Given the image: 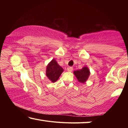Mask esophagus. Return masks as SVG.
<instances>
[{
  "mask_svg": "<svg viewBox=\"0 0 128 128\" xmlns=\"http://www.w3.org/2000/svg\"><path fill=\"white\" fill-rule=\"evenodd\" d=\"M73 67H71V66L67 68V70H68V72H72V71L73 70Z\"/></svg>",
  "mask_w": 128,
  "mask_h": 128,
  "instance_id": "obj_1",
  "label": "esophagus"
}]
</instances>
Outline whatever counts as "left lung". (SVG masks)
Masks as SVG:
<instances>
[{"label": "left lung", "instance_id": "left-lung-1", "mask_svg": "<svg viewBox=\"0 0 128 128\" xmlns=\"http://www.w3.org/2000/svg\"><path fill=\"white\" fill-rule=\"evenodd\" d=\"M74 74L80 83H85L87 81L88 77H89L90 72L87 66H84L80 70L74 71Z\"/></svg>", "mask_w": 128, "mask_h": 128}]
</instances>
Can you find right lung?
I'll use <instances>...</instances> for the list:
<instances>
[{"instance_id": "obj_1", "label": "right lung", "mask_w": 128, "mask_h": 128, "mask_svg": "<svg viewBox=\"0 0 128 128\" xmlns=\"http://www.w3.org/2000/svg\"><path fill=\"white\" fill-rule=\"evenodd\" d=\"M64 69L58 64L55 59H52L47 65L46 68V76L52 82H55L59 79Z\"/></svg>"}]
</instances>
